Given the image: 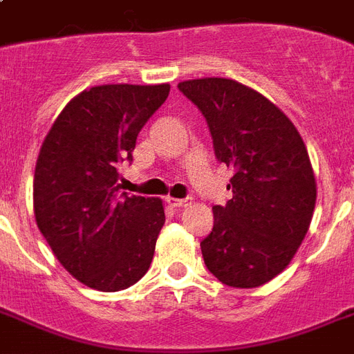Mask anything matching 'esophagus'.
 <instances>
[{
    "instance_id": "34e87169",
    "label": "esophagus",
    "mask_w": 354,
    "mask_h": 354,
    "mask_svg": "<svg viewBox=\"0 0 354 354\" xmlns=\"http://www.w3.org/2000/svg\"><path fill=\"white\" fill-rule=\"evenodd\" d=\"M167 204L171 207H185L191 204V198H174V196H167Z\"/></svg>"
}]
</instances>
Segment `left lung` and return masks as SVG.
Returning a JSON list of instances; mask_svg holds the SVG:
<instances>
[{
    "instance_id": "obj_1",
    "label": "left lung",
    "mask_w": 354,
    "mask_h": 354,
    "mask_svg": "<svg viewBox=\"0 0 354 354\" xmlns=\"http://www.w3.org/2000/svg\"><path fill=\"white\" fill-rule=\"evenodd\" d=\"M201 109L215 158L234 169L226 206H213L201 249L209 273L232 288H258L282 273L310 228L315 176L303 137L254 88L226 77L178 83Z\"/></svg>"
}]
</instances>
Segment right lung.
<instances>
[{
	"label": "right lung",
	"mask_w": 354,
	"mask_h": 354,
	"mask_svg": "<svg viewBox=\"0 0 354 354\" xmlns=\"http://www.w3.org/2000/svg\"><path fill=\"white\" fill-rule=\"evenodd\" d=\"M171 85H100L66 104L40 147L33 180L37 226L74 279L120 291L152 263L165 212L159 198L120 193L118 163Z\"/></svg>",
	"instance_id": "1"
}]
</instances>
